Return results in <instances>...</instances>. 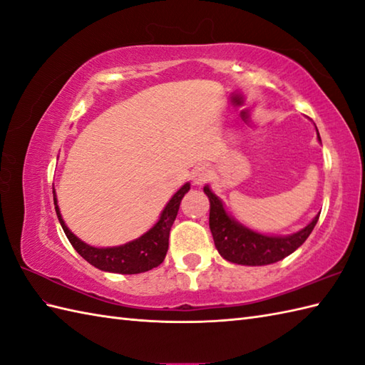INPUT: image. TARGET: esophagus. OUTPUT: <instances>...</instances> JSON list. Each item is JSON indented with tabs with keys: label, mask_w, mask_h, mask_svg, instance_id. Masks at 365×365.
<instances>
[{
	"label": "esophagus",
	"mask_w": 365,
	"mask_h": 365,
	"mask_svg": "<svg viewBox=\"0 0 365 365\" xmlns=\"http://www.w3.org/2000/svg\"><path fill=\"white\" fill-rule=\"evenodd\" d=\"M210 177H212V173H210V169H208L207 166H197L195 170H192V174H191L192 183L197 185V187L207 183L208 180H210Z\"/></svg>",
	"instance_id": "1"
}]
</instances>
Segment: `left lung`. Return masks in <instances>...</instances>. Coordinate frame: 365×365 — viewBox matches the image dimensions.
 Returning <instances> with one entry per match:
<instances>
[{"mask_svg":"<svg viewBox=\"0 0 365 365\" xmlns=\"http://www.w3.org/2000/svg\"><path fill=\"white\" fill-rule=\"evenodd\" d=\"M317 135H319V130H317ZM319 141H322L320 135ZM204 192L210 200V220H208V224H210L216 250H218L222 259L237 263V265L262 267L285 259L287 255L297 251L306 242L320 216L317 215L306 227L293 232V234L267 235L246 227L245 224L229 215L226 205L208 185L204 187Z\"/></svg>","mask_w":365,"mask_h":365,"instance_id":"obj_1","label":"left lung"}]
</instances>
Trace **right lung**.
I'll list each match as a JSON object with an SVG mask.
<instances>
[{"label": "right lung", "instance_id": "right-lung-1", "mask_svg": "<svg viewBox=\"0 0 365 365\" xmlns=\"http://www.w3.org/2000/svg\"><path fill=\"white\" fill-rule=\"evenodd\" d=\"M190 188H191L190 182L182 185V188L169 199L166 207L163 208L158 221L155 222L153 226L145 232V234L131 240V242L125 245L110 246V247L91 246L76 237L73 232L67 227V224L63 220L54 188H53V200H54V208H56L58 220L61 222V226H63L66 237L68 238L71 245L75 247V251L78 252L84 260L89 262L92 267H96L102 271H108V273L138 274L158 267L160 263L165 260L168 247H169L170 227H173V224L175 221V216L178 213V207H180L182 199L190 191Z\"/></svg>", "mask_w": 365, "mask_h": 365}]
</instances>
